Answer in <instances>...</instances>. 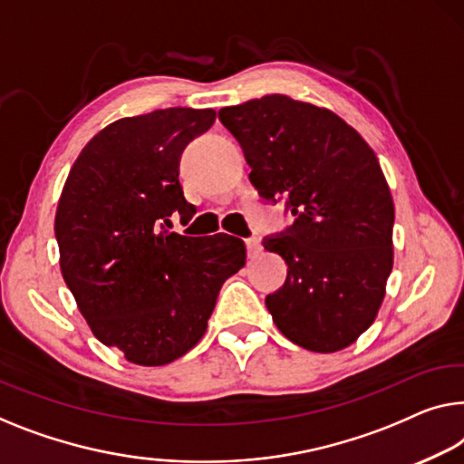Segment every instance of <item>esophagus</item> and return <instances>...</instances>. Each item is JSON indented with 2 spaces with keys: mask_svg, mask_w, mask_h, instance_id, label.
Listing matches in <instances>:
<instances>
[{
  "mask_svg": "<svg viewBox=\"0 0 464 464\" xmlns=\"http://www.w3.org/2000/svg\"><path fill=\"white\" fill-rule=\"evenodd\" d=\"M246 247H247V256H250V258H256V256H260V252H262V244L258 237L246 239Z\"/></svg>",
  "mask_w": 464,
  "mask_h": 464,
  "instance_id": "obj_1",
  "label": "esophagus"
}]
</instances>
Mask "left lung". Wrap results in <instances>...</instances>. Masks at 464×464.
Wrapping results in <instances>:
<instances>
[{"label": "left lung", "instance_id": "8db88e82", "mask_svg": "<svg viewBox=\"0 0 464 464\" xmlns=\"http://www.w3.org/2000/svg\"><path fill=\"white\" fill-rule=\"evenodd\" d=\"M250 181L285 199L294 225L262 239L287 265L266 295L276 329L310 352H337L371 327L392 273L393 199L375 151L327 108L265 95L223 108Z\"/></svg>", "mask_w": 464, "mask_h": 464}]
</instances>
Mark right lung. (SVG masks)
<instances>
[{
	"label": "right lung",
	"mask_w": 464,
	"mask_h": 464,
	"mask_svg": "<svg viewBox=\"0 0 464 464\" xmlns=\"http://www.w3.org/2000/svg\"><path fill=\"white\" fill-rule=\"evenodd\" d=\"M214 110L166 108L121 119L74 160L55 212L60 268L81 314L129 362L160 366L196 345L223 283L246 265L239 237L170 233L191 220L179 162Z\"/></svg>",
	"instance_id": "obj_1"
}]
</instances>
